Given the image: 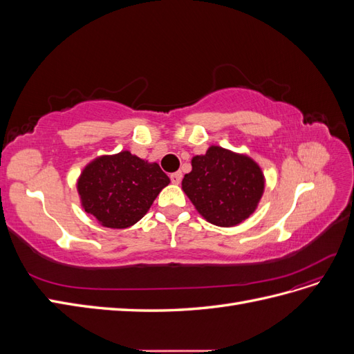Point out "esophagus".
I'll use <instances>...</instances> for the list:
<instances>
[{
  "instance_id": "34e87169",
  "label": "esophagus",
  "mask_w": 354,
  "mask_h": 354,
  "mask_svg": "<svg viewBox=\"0 0 354 354\" xmlns=\"http://www.w3.org/2000/svg\"><path fill=\"white\" fill-rule=\"evenodd\" d=\"M169 178H171V181H173L174 185H178L180 181H181V178H183V174L180 173V171H176V173H173L169 176Z\"/></svg>"
}]
</instances>
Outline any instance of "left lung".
<instances>
[{
  "instance_id": "obj_1",
  "label": "left lung",
  "mask_w": 354,
  "mask_h": 354,
  "mask_svg": "<svg viewBox=\"0 0 354 354\" xmlns=\"http://www.w3.org/2000/svg\"><path fill=\"white\" fill-rule=\"evenodd\" d=\"M183 190L203 218L221 227L236 226L248 218L259 203L264 177L248 156L212 146L192 159Z\"/></svg>"
}]
</instances>
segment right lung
Listing matches in <instances>:
<instances>
[{
  "instance_id": "1",
  "label": "right lung",
  "mask_w": 354,
  "mask_h": 354,
  "mask_svg": "<svg viewBox=\"0 0 354 354\" xmlns=\"http://www.w3.org/2000/svg\"><path fill=\"white\" fill-rule=\"evenodd\" d=\"M169 183L158 164L121 152L102 156L82 171L78 192L82 207L111 229H125L140 220Z\"/></svg>"
}]
</instances>
